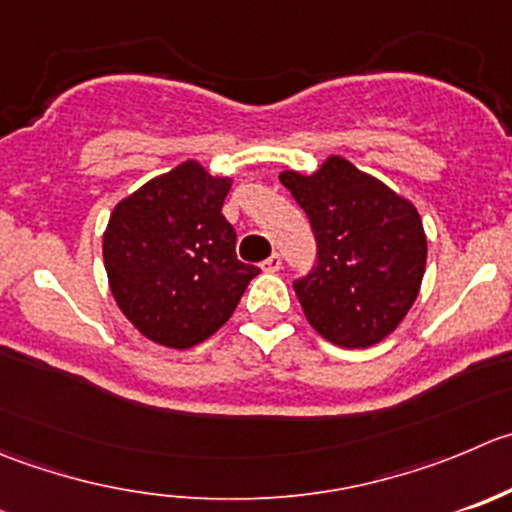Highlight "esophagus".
<instances>
[{"label":"esophagus","mask_w":512,"mask_h":512,"mask_svg":"<svg viewBox=\"0 0 512 512\" xmlns=\"http://www.w3.org/2000/svg\"><path fill=\"white\" fill-rule=\"evenodd\" d=\"M282 267V257L277 255V252H272L270 257H267L265 262H262V270L265 272H277Z\"/></svg>","instance_id":"1"}]
</instances>
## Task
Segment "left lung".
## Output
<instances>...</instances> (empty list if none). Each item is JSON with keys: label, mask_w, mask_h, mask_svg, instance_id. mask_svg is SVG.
Wrapping results in <instances>:
<instances>
[{"label": "left lung", "mask_w": 512, "mask_h": 512, "mask_svg": "<svg viewBox=\"0 0 512 512\" xmlns=\"http://www.w3.org/2000/svg\"><path fill=\"white\" fill-rule=\"evenodd\" d=\"M310 220L317 262L292 282L307 322L340 347H370L413 307L428 260L418 210L342 157L282 172Z\"/></svg>", "instance_id": "left-lung-1"}]
</instances>
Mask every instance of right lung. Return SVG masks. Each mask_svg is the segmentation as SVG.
I'll return each mask as SVG.
<instances>
[{
    "mask_svg": "<svg viewBox=\"0 0 512 512\" xmlns=\"http://www.w3.org/2000/svg\"><path fill=\"white\" fill-rule=\"evenodd\" d=\"M230 180L197 162L114 207L102 252L124 317L160 345H197L220 330L260 267L237 260L235 227L222 215Z\"/></svg>",
    "mask_w": 512,
    "mask_h": 512,
    "instance_id": "add662e5",
    "label": "right lung"
}]
</instances>
